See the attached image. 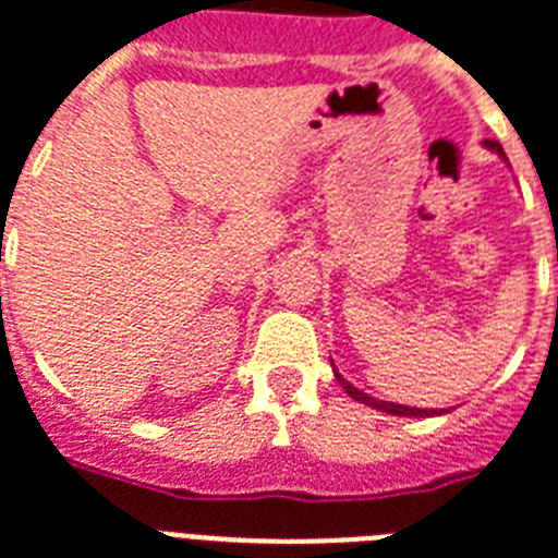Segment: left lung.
Masks as SVG:
<instances>
[{"mask_svg": "<svg viewBox=\"0 0 558 558\" xmlns=\"http://www.w3.org/2000/svg\"><path fill=\"white\" fill-rule=\"evenodd\" d=\"M486 148H492L495 155H500L506 160L504 148H500V143H495V140H486ZM336 380L342 383V389H345L354 401L365 403V407H372V410L377 412H386V415H401V418H430V415H445L441 410H418V407H403V403H392V401H377V398H372V395H365L363 389H356L354 383H348L342 374L336 372Z\"/></svg>", "mask_w": 558, "mask_h": 558, "instance_id": "left-lung-1", "label": "left lung"}]
</instances>
